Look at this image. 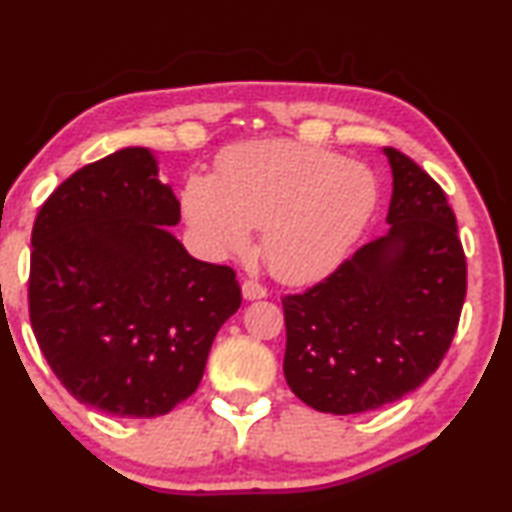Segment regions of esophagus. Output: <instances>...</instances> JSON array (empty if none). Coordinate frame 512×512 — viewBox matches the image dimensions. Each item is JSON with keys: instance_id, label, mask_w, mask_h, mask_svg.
Wrapping results in <instances>:
<instances>
[{"instance_id": "1", "label": "esophagus", "mask_w": 512, "mask_h": 512, "mask_svg": "<svg viewBox=\"0 0 512 512\" xmlns=\"http://www.w3.org/2000/svg\"><path fill=\"white\" fill-rule=\"evenodd\" d=\"M242 296H244V300H261L268 296V289L258 282H254V279H247V282L242 284Z\"/></svg>"}]
</instances>
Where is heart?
<instances>
[{"mask_svg": "<svg viewBox=\"0 0 512 512\" xmlns=\"http://www.w3.org/2000/svg\"><path fill=\"white\" fill-rule=\"evenodd\" d=\"M181 202L207 254L247 249L263 230L272 275L305 284L349 256L377 207V179L319 146L254 142L230 151L216 179H188Z\"/></svg>", "mask_w": 512, "mask_h": 512, "instance_id": "obj_1", "label": "heart"}]
</instances>
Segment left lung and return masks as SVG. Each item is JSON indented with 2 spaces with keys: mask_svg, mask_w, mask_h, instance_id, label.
I'll list each match as a JSON object with an SVG mask.
<instances>
[{
  "mask_svg": "<svg viewBox=\"0 0 512 512\" xmlns=\"http://www.w3.org/2000/svg\"><path fill=\"white\" fill-rule=\"evenodd\" d=\"M389 158V233L324 282L284 296V377L331 415L394 403L436 373L459 326L466 256L445 191L415 160Z\"/></svg>",
  "mask_w": 512,
  "mask_h": 512,
  "instance_id": "left-lung-1",
  "label": "left lung"
}]
</instances>
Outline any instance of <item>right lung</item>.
Wrapping results in <instances>:
<instances>
[{
    "label": "right lung",
    "instance_id": "add662e5",
    "mask_svg": "<svg viewBox=\"0 0 512 512\" xmlns=\"http://www.w3.org/2000/svg\"><path fill=\"white\" fill-rule=\"evenodd\" d=\"M179 219V200L144 146L81 167L41 205L30 321L79 403L146 419L198 389L242 293L233 268L198 261L170 233Z\"/></svg>",
    "mask_w": 512,
    "mask_h": 512
}]
</instances>
